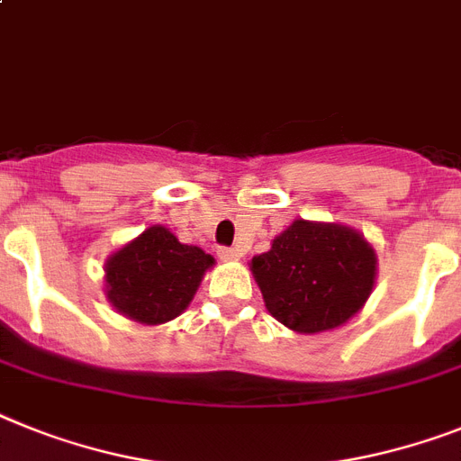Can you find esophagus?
Instances as JSON below:
<instances>
[{
    "mask_svg": "<svg viewBox=\"0 0 461 461\" xmlns=\"http://www.w3.org/2000/svg\"><path fill=\"white\" fill-rule=\"evenodd\" d=\"M218 255L222 260H237L239 250L237 249H218Z\"/></svg>",
    "mask_w": 461,
    "mask_h": 461,
    "instance_id": "obj_1",
    "label": "esophagus"
}]
</instances>
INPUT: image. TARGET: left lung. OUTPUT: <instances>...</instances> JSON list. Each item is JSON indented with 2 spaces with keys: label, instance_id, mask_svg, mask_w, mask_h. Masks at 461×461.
Listing matches in <instances>:
<instances>
[{
  "label": "left lung",
  "instance_id": "obj_1",
  "mask_svg": "<svg viewBox=\"0 0 461 461\" xmlns=\"http://www.w3.org/2000/svg\"><path fill=\"white\" fill-rule=\"evenodd\" d=\"M267 312L295 332L332 330L373 293L377 255L363 234L335 222L295 220L250 260Z\"/></svg>",
  "mask_w": 461,
  "mask_h": 461
}]
</instances>
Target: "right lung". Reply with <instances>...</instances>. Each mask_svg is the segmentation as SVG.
<instances>
[{"label":"right lung","mask_w":461,"mask_h":461,"mask_svg":"<svg viewBox=\"0 0 461 461\" xmlns=\"http://www.w3.org/2000/svg\"><path fill=\"white\" fill-rule=\"evenodd\" d=\"M212 265V255L152 224L107 258L105 295L119 314L138 323H168L189 307Z\"/></svg>","instance_id":"1"}]
</instances>
